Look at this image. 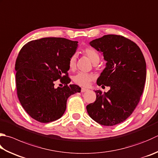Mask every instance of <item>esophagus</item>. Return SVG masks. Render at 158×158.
Here are the masks:
<instances>
[{"instance_id": "34e87169", "label": "esophagus", "mask_w": 158, "mask_h": 158, "mask_svg": "<svg viewBox=\"0 0 158 158\" xmlns=\"http://www.w3.org/2000/svg\"><path fill=\"white\" fill-rule=\"evenodd\" d=\"M89 91V89H85V88H82V89H81L82 93H84V92H86V91Z\"/></svg>"}]
</instances>
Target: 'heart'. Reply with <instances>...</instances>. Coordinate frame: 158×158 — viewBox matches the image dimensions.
Listing matches in <instances>:
<instances>
[{"label": "heart", "instance_id": "heart-1", "mask_svg": "<svg viewBox=\"0 0 158 158\" xmlns=\"http://www.w3.org/2000/svg\"><path fill=\"white\" fill-rule=\"evenodd\" d=\"M84 54L87 56V57L90 60V61L93 64L98 63L100 60V56L98 53L93 48L91 47H88L86 48L84 51H83ZM76 55H73L71 56L69 60V69L72 70L75 68L76 66ZM95 78V77L92 74L85 73H78L73 77V82L76 84L78 85L81 87H88L89 85L90 84L91 80H93Z\"/></svg>", "mask_w": 158, "mask_h": 158}]
</instances>
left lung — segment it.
Wrapping results in <instances>:
<instances>
[{
	"mask_svg": "<svg viewBox=\"0 0 158 158\" xmlns=\"http://www.w3.org/2000/svg\"><path fill=\"white\" fill-rule=\"evenodd\" d=\"M89 44L106 62L97 85L110 89L104 94L95 91L96 100L87 106L88 114L102 125L114 126L129 118L138 105L147 76L145 59L135 43L121 35H105Z\"/></svg>",
	"mask_w": 158,
	"mask_h": 158,
	"instance_id": "8db88e82",
	"label": "left lung"
}]
</instances>
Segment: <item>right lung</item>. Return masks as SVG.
<instances>
[{"label": "right lung", "mask_w": 158, "mask_h": 158, "mask_svg": "<svg viewBox=\"0 0 158 158\" xmlns=\"http://www.w3.org/2000/svg\"><path fill=\"white\" fill-rule=\"evenodd\" d=\"M78 41L43 38L25 44L18 56L15 70L17 94L26 112L34 120L47 123L60 118L68 98L81 88L68 85L69 60L78 48ZM58 79L65 85L55 88Z\"/></svg>", "instance_id": "add662e5"}]
</instances>
